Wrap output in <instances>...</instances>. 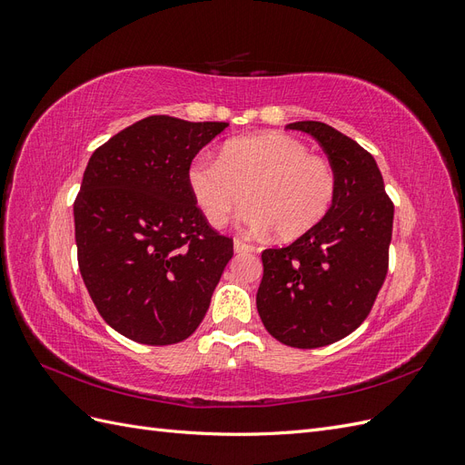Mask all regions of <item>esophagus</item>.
<instances>
[{
  "instance_id": "esophagus-1",
  "label": "esophagus",
  "mask_w": 465,
  "mask_h": 465,
  "mask_svg": "<svg viewBox=\"0 0 465 465\" xmlns=\"http://www.w3.org/2000/svg\"><path fill=\"white\" fill-rule=\"evenodd\" d=\"M234 252L236 254H248V252H254V246L244 241H234Z\"/></svg>"
}]
</instances>
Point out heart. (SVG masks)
Instances as JSON below:
<instances>
[{
	"instance_id": "obj_1",
	"label": "heart",
	"mask_w": 465,
	"mask_h": 465,
	"mask_svg": "<svg viewBox=\"0 0 465 465\" xmlns=\"http://www.w3.org/2000/svg\"><path fill=\"white\" fill-rule=\"evenodd\" d=\"M188 184L215 227L242 205L246 192L244 223L258 232L273 229L281 241L311 232L335 198L333 168L279 132L232 139L219 159L198 157L188 168Z\"/></svg>"
}]
</instances>
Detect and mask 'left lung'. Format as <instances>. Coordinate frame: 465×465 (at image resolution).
Listing matches in <instances>:
<instances>
[{"label": "left lung", "mask_w": 465, "mask_h": 465, "mask_svg": "<svg viewBox=\"0 0 465 465\" xmlns=\"http://www.w3.org/2000/svg\"><path fill=\"white\" fill-rule=\"evenodd\" d=\"M312 135L335 174V198L316 227L262 252L256 306L277 341L316 349L343 340L369 316L388 272L393 205L369 151L323 122H292Z\"/></svg>", "instance_id": "1"}]
</instances>
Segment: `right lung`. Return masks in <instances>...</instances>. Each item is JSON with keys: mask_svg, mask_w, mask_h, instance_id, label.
Masks as SVG:
<instances>
[{"mask_svg": "<svg viewBox=\"0 0 465 465\" xmlns=\"http://www.w3.org/2000/svg\"><path fill=\"white\" fill-rule=\"evenodd\" d=\"M227 125L149 116L91 154L74 203L79 272L98 314L128 340L184 341L232 258L188 184L193 157Z\"/></svg>", "mask_w": 465, "mask_h": 465, "instance_id": "1", "label": "right lung"}]
</instances>
